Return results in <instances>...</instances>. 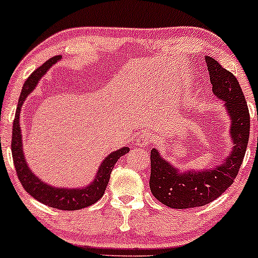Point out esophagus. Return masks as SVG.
Masks as SVG:
<instances>
[{
    "instance_id": "1",
    "label": "esophagus",
    "mask_w": 258,
    "mask_h": 258,
    "mask_svg": "<svg viewBox=\"0 0 258 258\" xmlns=\"http://www.w3.org/2000/svg\"><path fill=\"white\" fill-rule=\"evenodd\" d=\"M154 136L152 135L150 132H142L141 135L138 136V139H137V146L138 147H147L149 146V144L153 143V138Z\"/></svg>"
}]
</instances>
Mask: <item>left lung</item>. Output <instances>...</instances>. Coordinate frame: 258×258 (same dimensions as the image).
Masks as SVG:
<instances>
[{
	"instance_id": "8db88e82",
	"label": "left lung",
	"mask_w": 258,
	"mask_h": 258,
	"mask_svg": "<svg viewBox=\"0 0 258 258\" xmlns=\"http://www.w3.org/2000/svg\"><path fill=\"white\" fill-rule=\"evenodd\" d=\"M205 60L212 91L223 100L232 119L230 136L234 147L223 165L200 172L186 171L182 173L162 159L158 150L152 149L150 190L160 203L172 209L204 206L221 197L238 176L250 137V112L238 80L214 58L206 57Z\"/></svg>"
}]
</instances>
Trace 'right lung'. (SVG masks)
<instances>
[{
  "mask_svg": "<svg viewBox=\"0 0 258 258\" xmlns=\"http://www.w3.org/2000/svg\"><path fill=\"white\" fill-rule=\"evenodd\" d=\"M60 59V55H55L46 61V63L37 68L34 73L29 76L28 80L24 82L22 93H20L18 106L16 111V117L13 121V131H12V156H13L14 167H16L18 178L22 183L23 188L31 195L32 198L44 204L47 206L54 207L59 210H80L84 207L93 205L97 203L104 194L106 185L110 178V173L114 168V165L121 156L128 153V148H121L116 152L111 153L105 158L104 161L100 165L96 178L90 185L85 186L84 189H65V188H54V186L46 184L40 178H37L31 172L30 168L26 165L24 154H23L22 146V132H20L19 125V114L22 109L23 103L29 93L36 87L37 82L46 74L47 70L52 67L55 61Z\"/></svg>",
  "mask_w": 258,
  "mask_h": 258,
  "instance_id": "obj_1",
  "label": "right lung"
}]
</instances>
